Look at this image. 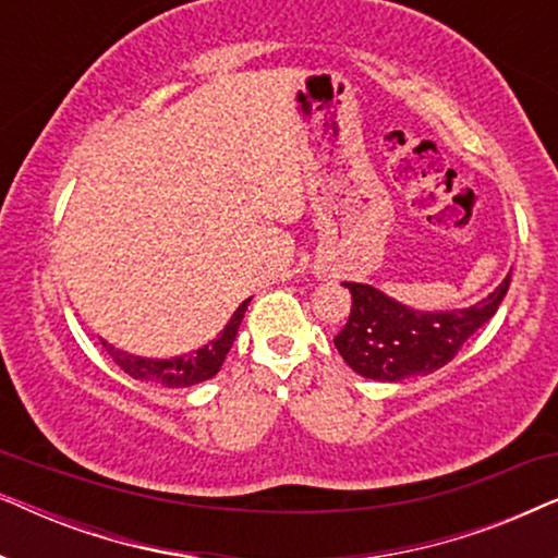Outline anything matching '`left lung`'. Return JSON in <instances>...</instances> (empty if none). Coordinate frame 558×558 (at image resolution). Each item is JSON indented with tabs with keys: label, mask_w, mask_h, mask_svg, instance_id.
I'll use <instances>...</instances> for the list:
<instances>
[{
	"label": "left lung",
	"mask_w": 558,
	"mask_h": 558,
	"mask_svg": "<svg viewBox=\"0 0 558 558\" xmlns=\"http://www.w3.org/2000/svg\"><path fill=\"white\" fill-rule=\"evenodd\" d=\"M353 307L335 348L350 368L373 380H396L441 368L498 312L510 274L493 294L464 310L418 312L391 300L371 284L345 281Z\"/></svg>",
	"instance_id": "8db88e82"
}]
</instances>
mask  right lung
Wrapping results in <instances>:
<instances>
[{
	"label": "right lung",
	"mask_w": 558,
	"mask_h": 558,
	"mask_svg": "<svg viewBox=\"0 0 558 558\" xmlns=\"http://www.w3.org/2000/svg\"><path fill=\"white\" fill-rule=\"evenodd\" d=\"M248 302L251 300L243 302L241 307L233 312L231 323L223 327V332H220L216 340H210L208 345L195 350V353L170 357V361H151V357L124 353V350L109 345L106 340H101V345L106 353L113 357V363L136 380H149V384H159L165 388H187L203 384V380L216 376L220 365H223L228 350H231L235 340V332H239L241 327V319L246 315Z\"/></svg>",
	"instance_id": "add662e5"
}]
</instances>
